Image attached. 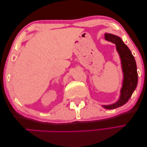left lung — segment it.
I'll use <instances>...</instances> for the list:
<instances>
[{"mask_svg":"<svg viewBox=\"0 0 147 147\" xmlns=\"http://www.w3.org/2000/svg\"><path fill=\"white\" fill-rule=\"evenodd\" d=\"M105 38L116 45L117 49L121 59L122 71L124 73L123 84L120 99L114 104L103 105L105 109H113L122 106L129 100L138 85V75L134 57L123 41L119 37L111 34H105Z\"/></svg>","mask_w":147,"mask_h":147,"instance_id":"obj_1","label":"left lung"}]
</instances>
